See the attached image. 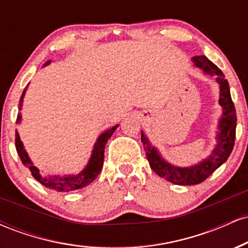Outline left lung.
Returning a JSON list of instances; mask_svg holds the SVG:
<instances>
[{
	"label": "left lung",
	"instance_id": "obj_1",
	"mask_svg": "<svg viewBox=\"0 0 248 248\" xmlns=\"http://www.w3.org/2000/svg\"><path fill=\"white\" fill-rule=\"evenodd\" d=\"M192 62H195L196 66L203 70L207 75L216 77L218 84L220 85L219 104L223 107V115L219 121L217 146L213 149L211 155L198 163L197 166L189 168L173 167L162 160L157 150L152 146L146 135L141 133V142L143 143L147 160L154 172L177 186H193V184H199L205 181L216 169H218L224 162H226L227 157L231 155L235 140L237 114H235L234 104L230 93L229 82L224 78V73L205 56L193 57Z\"/></svg>",
	"mask_w": 248,
	"mask_h": 248
}]
</instances>
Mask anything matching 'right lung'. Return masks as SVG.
<instances>
[{"mask_svg":"<svg viewBox=\"0 0 248 248\" xmlns=\"http://www.w3.org/2000/svg\"><path fill=\"white\" fill-rule=\"evenodd\" d=\"M46 62V64H47ZM45 64V65H46ZM25 91L23 94L21 96V100H19V109L22 108V101H23ZM21 113H18L17 115L16 124L21 122ZM118 128V124L114 127H112L110 129L106 130L105 133H102L99 136L98 141H96L94 149H93L92 156H91V160L87 163L86 168L80 173L78 175H72V176H65V177H61V176H44L42 172H39V170L33 166L32 162L30 161V158L28 157V154L25 153L23 144H22L21 139H19L18 133L16 132L15 134V144H16V150L18 153L19 158H21L22 163L25 167L29 168L31 171V175L35 177L39 183L43 184L44 186H46L47 189L56 190L58 192H70L73 190L81 189V187L87 186L88 184L92 183L93 181L96 178V176L101 172L102 166H104V156H105V146H106L107 141L109 140V138L112 136V134L115 132V129Z\"/></svg>","mask_w":248,"mask_h":248,"instance_id":"obj_1","label":"right lung"}]
</instances>
